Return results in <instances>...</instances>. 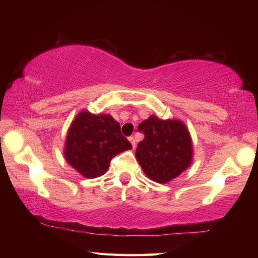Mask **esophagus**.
<instances>
[{
    "instance_id": "obj_1",
    "label": "esophagus",
    "mask_w": 258,
    "mask_h": 258,
    "mask_svg": "<svg viewBox=\"0 0 258 258\" xmlns=\"http://www.w3.org/2000/svg\"><path fill=\"white\" fill-rule=\"evenodd\" d=\"M128 140H130V142L132 143V147H133V149H134V148L137 147V141H135V138L134 137H130Z\"/></svg>"
}]
</instances>
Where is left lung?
I'll list each match as a JSON object with an SVG mask.
<instances>
[{
    "mask_svg": "<svg viewBox=\"0 0 258 258\" xmlns=\"http://www.w3.org/2000/svg\"><path fill=\"white\" fill-rule=\"evenodd\" d=\"M145 139L135 157L146 175L157 183H168L190 167L194 146L189 130L180 119H160L150 115L139 125Z\"/></svg>",
    "mask_w": 258,
    "mask_h": 258,
    "instance_id": "obj_1",
    "label": "left lung"
}]
</instances>
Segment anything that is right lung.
I'll return each mask as SVG.
<instances>
[{"mask_svg": "<svg viewBox=\"0 0 258 258\" xmlns=\"http://www.w3.org/2000/svg\"><path fill=\"white\" fill-rule=\"evenodd\" d=\"M131 149L132 145L111 115L82 110L68 128L63 156L82 176L95 178L107 172L113 157Z\"/></svg>", "mask_w": 258, "mask_h": 258, "instance_id": "1", "label": "right lung"}]
</instances>
